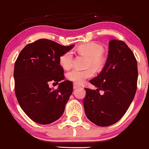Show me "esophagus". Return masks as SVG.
I'll return each instance as SVG.
<instances>
[{
  "label": "esophagus",
  "instance_id": "esophagus-1",
  "mask_svg": "<svg viewBox=\"0 0 149 149\" xmlns=\"http://www.w3.org/2000/svg\"><path fill=\"white\" fill-rule=\"evenodd\" d=\"M79 87H80V86H79V85L75 84V83H74V84H73V88H74V89H76L77 88H79Z\"/></svg>",
  "mask_w": 149,
  "mask_h": 149
}]
</instances>
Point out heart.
I'll list each match as a JSON object with an SVG mask.
<instances>
[{
  "label": "heart",
  "instance_id": "b5f03b06",
  "mask_svg": "<svg viewBox=\"0 0 149 149\" xmlns=\"http://www.w3.org/2000/svg\"><path fill=\"white\" fill-rule=\"evenodd\" d=\"M77 50L89 58V67L93 66L95 70H100L104 64V58L103 56L104 47L100 44L96 42H90L79 45ZM73 60V54L72 51L65 52L59 58L60 65L64 69L68 70L72 66ZM95 71L93 68H88L85 70H81L74 68L67 73L66 77L69 81L75 84H81L87 79L93 77Z\"/></svg>",
  "mask_w": 149,
  "mask_h": 149
}]
</instances>
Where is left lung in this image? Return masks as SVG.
<instances>
[{
    "instance_id": "obj_1",
    "label": "left lung",
    "mask_w": 149,
    "mask_h": 149,
    "mask_svg": "<svg viewBox=\"0 0 149 149\" xmlns=\"http://www.w3.org/2000/svg\"><path fill=\"white\" fill-rule=\"evenodd\" d=\"M109 48L104 67L89 81L96 90L85 88L83 99L87 117L100 127L113 125L123 117L137 89L138 65L133 52L122 40H111Z\"/></svg>"
}]
</instances>
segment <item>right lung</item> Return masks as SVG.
Wrapping results in <instances>:
<instances>
[{"label":"right lung","mask_w":149,"mask_h":149,"mask_svg":"<svg viewBox=\"0 0 149 149\" xmlns=\"http://www.w3.org/2000/svg\"><path fill=\"white\" fill-rule=\"evenodd\" d=\"M74 45L63 46L45 38L26 45L14 66L15 93L24 113L36 123L46 125L58 120L73 90L70 81L64 79L59 58ZM59 84L52 91L51 82Z\"/></svg>","instance_id":"1"}]
</instances>
